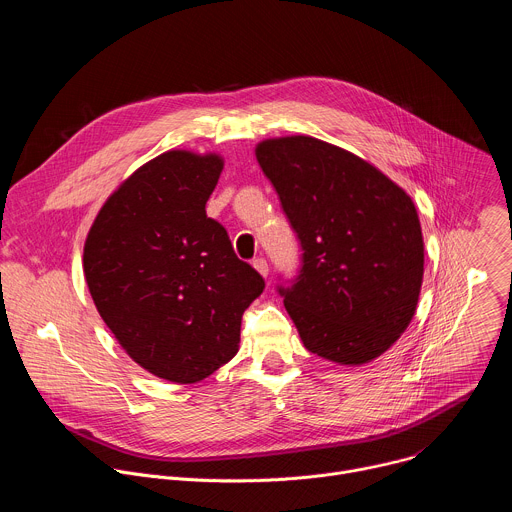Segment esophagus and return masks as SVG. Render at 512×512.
<instances>
[{"label": "esophagus", "instance_id": "esophagus-1", "mask_svg": "<svg viewBox=\"0 0 512 512\" xmlns=\"http://www.w3.org/2000/svg\"><path fill=\"white\" fill-rule=\"evenodd\" d=\"M253 267L257 269V273H259V275H263V277H267V275H269V265H267V261H265L263 257H257V259L253 261Z\"/></svg>", "mask_w": 512, "mask_h": 512}]
</instances>
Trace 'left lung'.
Here are the masks:
<instances>
[{
  "instance_id": "obj_1",
  "label": "left lung",
  "mask_w": 512,
  "mask_h": 512,
  "mask_svg": "<svg viewBox=\"0 0 512 512\" xmlns=\"http://www.w3.org/2000/svg\"><path fill=\"white\" fill-rule=\"evenodd\" d=\"M255 156L302 241V273L281 294L304 346L346 367L379 358L411 324L423 283L411 196L310 135L263 139Z\"/></svg>"
}]
</instances>
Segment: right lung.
I'll return each mask as SVG.
<instances>
[{
  "instance_id": "add662e5",
  "label": "right lung",
  "mask_w": 512,
  "mask_h": 512,
  "mask_svg": "<svg viewBox=\"0 0 512 512\" xmlns=\"http://www.w3.org/2000/svg\"><path fill=\"white\" fill-rule=\"evenodd\" d=\"M225 160L170 150L139 166L103 202L83 269L107 328L141 369L192 385L227 364L241 318L265 281L206 216Z\"/></svg>"
}]
</instances>
